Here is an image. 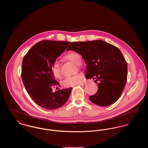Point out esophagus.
I'll list each match as a JSON object with an SVG mask.
<instances>
[{
  "label": "esophagus",
  "instance_id": "34e87169",
  "mask_svg": "<svg viewBox=\"0 0 148 148\" xmlns=\"http://www.w3.org/2000/svg\"><path fill=\"white\" fill-rule=\"evenodd\" d=\"M87 83V82H82L81 83H79L78 84V85H80V86H82V85H84V84H86Z\"/></svg>",
  "mask_w": 148,
  "mask_h": 148
}]
</instances>
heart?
Segmentation results:
<instances>
[{"instance_id":"1","label":"heart","mask_w":148,"mask_h":148,"mask_svg":"<svg viewBox=\"0 0 148 148\" xmlns=\"http://www.w3.org/2000/svg\"><path fill=\"white\" fill-rule=\"evenodd\" d=\"M64 58L73 62L75 64L79 65L81 61V57L79 54L71 52L66 54L64 56ZM51 73L53 76L56 79H60L62 77V72L60 65L57 61L54 62L51 66ZM83 75L81 73H78L75 75L69 76L62 81V85L65 87H69L74 85L79 84L83 81Z\"/></svg>"}]
</instances>
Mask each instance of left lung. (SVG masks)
Returning <instances> with one entry per match:
<instances>
[{
	"instance_id": "obj_1",
	"label": "left lung",
	"mask_w": 148,
	"mask_h": 148,
	"mask_svg": "<svg viewBox=\"0 0 148 148\" xmlns=\"http://www.w3.org/2000/svg\"><path fill=\"white\" fill-rule=\"evenodd\" d=\"M66 50L77 52L85 60L86 79L99 82L98 91L90 100L103 107L116 101L127 80V63L121 51L102 40L71 42Z\"/></svg>"
}]
</instances>
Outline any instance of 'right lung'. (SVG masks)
Returning a JSON list of instances; mask_svg holds the SVG:
<instances>
[{"instance_id":"obj_1","label":"right lung","mask_w":148,"mask_h":148,"mask_svg":"<svg viewBox=\"0 0 148 148\" xmlns=\"http://www.w3.org/2000/svg\"><path fill=\"white\" fill-rule=\"evenodd\" d=\"M70 43L42 40L34 45L23 58L21 74L23 84L30 97L42 108H58L69 98L72 88L52 91L60 83L54 79L51 66Z\"/></svg>"}]
</instances>
